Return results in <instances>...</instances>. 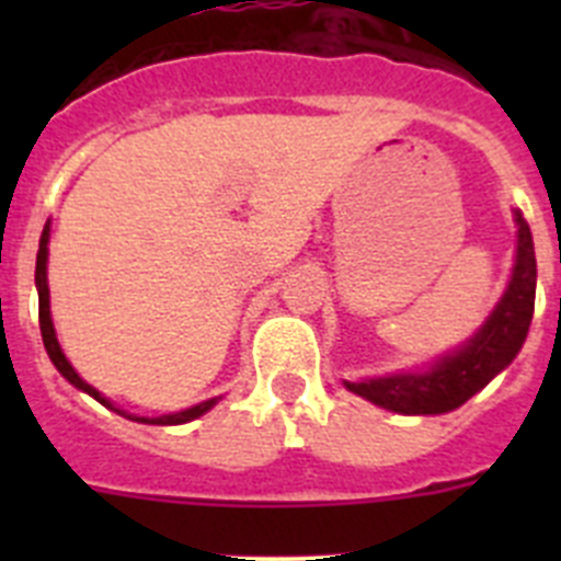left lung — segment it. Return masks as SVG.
<instances>
[{"mask_svg": "<svg viewBox=\"0 0 561 561\" xmlns=\"http://www.w3.org/2000/svg\"><path fill=\"white\" fill-rule=\"evenodd\" d=\"M514 221H517V255H514L508 286L492 314L485 317V323L463 345L435 356V362H427L419 370L370 376L359 381L345 379L342 385L390 413L440 415L458 410L500 370L508 368L528 336L534 297H537V255H534L531 227L519 210H514Z\"/></svg>", "mask_w": 561, "mask_h": 561, "instance_id": "obj_1", "label": "left lung"}]
</instances>
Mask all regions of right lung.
Returning <instances> with one entry per match:
<instances>
[{
    "label": "right lung",
    "instance_id": "right-lung-1",
    "mask_svg": "<svg viewBox=\"0 0 561 561\" xmlns=\"http://www.w3.org/2000/svg\"><path fill=\"white\" fill-rule=\"evenodd\" d=\"M47 255H49V221L44 225V232H42V241H38V255H36V289H38V325H42V340H44V348H47L49 359H53V365L58 368V374L64 376V379L69 381V385H76L78 390H83V393H89L95 401H101L103 408L114 410L117 415H126V419L131 421H140V424H162V427H173V424H187V421L199 419V415H205L207 410L216 408L219 404L221 396H216V399H207V401H199V404H193V408L187 410H180V413H168V415H157V419H146V415H134V413H126V410L114 408L112 401L106 399V396L101 393V390H95L89 381H83L81 376H78V370L69 365V359L64 356L61 345H58V336H56V325H53V314H49V286H47Z\"/></svg>",
    "mask_w": 561,
    "mask_h": 561
}]
</instances>
